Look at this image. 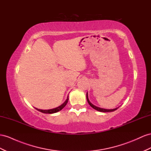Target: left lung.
Returning <instances> with one entry per match:
<instances>
[{"instance_id": "left-lung-1", "label": "left lung", "mask_w": 151, "mask_h": 151, "mask_svg": "<svg viewBox=\"0 0 151 151\" xmlns=\"http://www.w3.org/2000/svg\"><path fill=\"white\" fill-rule=\"evenodd\" d=\"M86 99H87V101H88V104H89V105H90L92 108H93L94 109L96 110V111H99V112H113V111H116V110H117L118 108H119V107H117V108L113 109H103V108H100V107H96V106H95V105H93V104H91L90 102V101H89V100L88 99V93H86Z\"/></svg>"}]
</instances>
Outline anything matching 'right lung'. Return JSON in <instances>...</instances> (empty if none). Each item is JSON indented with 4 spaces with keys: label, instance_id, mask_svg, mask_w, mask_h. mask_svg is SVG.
Returning <instances> with one entry per match:
<instances>
[{
    "label": "right lung",
    "instance_id": "1",
    "mask_svg": "<svg viewBox=\"0 0 151 151\" xmlns=\"http://www.w3.org/2000/svg\"><path fill=\"white\" fill-rule=\"evenodd\" d=\"M68 101V95L67 96V98L66 100L65 101L62 105H60V106H58V107H57L56 108L51 109H47V110L39 109H37V108H35V109L37 110V111H39V112H41L44 113V114H54V113H56V112H58L60 111L62 109H63L65 107V106L67 105Z\"/></svg>",
    "mask_w": 151,
    "mask_h": 151
}]
</instances>
